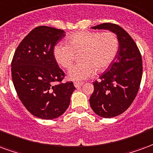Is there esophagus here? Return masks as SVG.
Wrapping results in <instances>:
<instances>
[{
    "label": "esophagus",
    "mask_w": 153,
    "mask_h": 153,
    "mask_svg": "<svg viewBox=\"0 0 153 153\" xmlns=\"http://www.w3.org/2000/svg\"><path fill=\"white\" fill-rule=\"evenodd\" d=\"M83 85V83L82 82H77V81H75L74 82V86H75L76 88H80L81 86H82Z\"/></svg>",
    "instance_id": "obj_1"
}]
</instances>
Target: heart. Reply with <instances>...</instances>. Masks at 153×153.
<instances>
[{
    "mask_svg": "<svg viewBox=\"0 0 153 153\" xmlns=\"http://www.w3.org/2000/svg\"><path fill=\"white\" fill-rule=\"evenodd\" d=\"M67 45L58 44L53 48V57L63 68H69L80 53L81 63L72 67L68 77L82 81L102 72L111 65L117 55L120 43L117 36L111 31L103 32L79 31L69 34Z\"/></svg>",
    "mask_w": 153,
    "mask_h": 153,
    "instance_id": "obj_1",
    "label": "heart"
}]
</instances>
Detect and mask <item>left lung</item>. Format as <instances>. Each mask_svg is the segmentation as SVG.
I'll list each match as a JSON object with an SVG mask.
<instances>
[{
    "label": "left lung",
    "mask_w": 153,
    "mask_h": 153,
    "mask_svg": "<svg viewBox=\"0 0 153 153\" xmlns=\"http://www.w3.org/2000/svg\"><path fill=\"white\" fill-rule=\"evenodd\" d=\"M93 29H108L117 34L119 51L113 63L100 80L94 82L90 98L91 108L97 115L111 118L123 113L131 105L139 91L143 74V61L132 37L117 24L101 23Z\"/></svg>",
    "instance_id": "1"
}]
</instances>
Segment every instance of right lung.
<instances>
[{"label": "right lung", "instance_id": "add662e5", "mask_svg": "<svg viewBox=\"0 0 153 153\" xmlns=\"http://www.w3.org/2000/svg\"><path fill=\"white\" fill-rule=\"evenodd\" d=\"M64 33L51 27H36L20 42L11 62L12 80L20 101L31 114L45 120L63 114L76 90L72 81L62 82L65 74L53 57L54 45Z\"/></svg>", "mask_w": 153, "mask_h": 153}]
</instances>
